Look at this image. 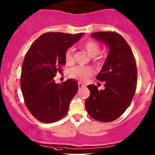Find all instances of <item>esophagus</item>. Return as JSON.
Wrapping results in <instances>:
<instances>
[{
	"label": "esophagus",
	"mask_w": 155,
	"mask_h": 155,
	"mask_svg": "<svg viewBox=\"0 0 155 155\" xmlns=\"http://www.w3.org/2000/svg\"><path fill=\"white\" fill-rule=\"evenodd\" d=\"M78 87H79V88H81V87H86V86H85V84H82L81 82H79L78 83Z\"/></svg>",
	"instance_id": "obj_1"
}]
</instances>
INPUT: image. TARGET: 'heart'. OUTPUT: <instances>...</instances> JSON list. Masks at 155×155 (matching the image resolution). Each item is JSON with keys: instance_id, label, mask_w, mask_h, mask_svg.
I'll return each mask as SVG.
<instances>
[{"instance_id": "1", "label": "heart", "mask_w": 155, "mask_h": 155, "mask_svg": "<svg viewBox=\"0 0 155 155\" xmlns=\"http://www.w3.org/2000/svg\"><path fill=\"white\" fill-rule=\"evenodd\" d=\"M81 46L87 52L90 56H91L93 61L96 63L101 62V57L98 56V54L100 52L101 47L96 41L93 40H87L81 42ZM64 59L68 64H71L74 62V49L73 48H69L67 49L64 54ZM93 70L90 67L84 66H76L70 70L69 75L71 77L78 79L82 81H85L93 74Z\"/></svg>"}]
</instances>
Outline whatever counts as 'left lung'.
Wrapping results in <instances>:
<instances>
[{"instance_id": "1", "label": "left lung", "mask_w": 155, "mask_h": 155, "mask_svg": "<svg viewBox=\"0 0 155 155\" xmlns=\"http://www.w3.org/2000/svg\"><path fill=\"white\" fill-rule=\"evenodd\" d=\"M91 36L108 46L106 61L96 79L104 81V90L88 85L91 95L85 107L91 118L101 122L116 120L129 107L137 85V73L135 57L130 45L116 32L100 31Z\"/></svg>"}]
</instances>
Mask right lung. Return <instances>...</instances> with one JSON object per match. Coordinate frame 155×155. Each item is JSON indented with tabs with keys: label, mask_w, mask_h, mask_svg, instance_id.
I'll return each mask as SVG.
<instances>
[{
	"label": "right lung",
	"mask_w": 155,
	"mask_h": 155,
	"mask_svg": "<svg viewBox=\"0 0 155 155\" xmlns=\"http://www.w3.org/2000/svg\"><path fill=\"white\" fill-rule=\"evenodd\" d=\"M84 35L48 32L32 43L23 60L20 87L25 104L31 115L43 123H54L68 111L71 100L78 91V83L68 79L62 84L54 80L65 64L67 49Z\"/></svg>",
	"instance_id": "1"
}]
</instances>
